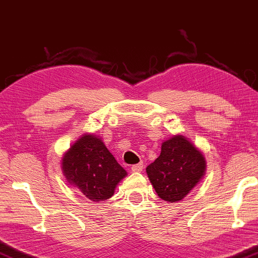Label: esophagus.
<instances>
[{"mask_svg":"<svg viewBox=\"0 0 258 258\" xmlns=\"http://www.w3.org/2000/svg\"><path fill=\"white\" fill-rule=\"evenodd\" d=\"M142 170H143V163H138L132 166L133 172H142Z\"/></svg>","mask_w":258,"mask_h":258,"instance_id":"esophagus-1","label":"esophagus"}]
</instances>
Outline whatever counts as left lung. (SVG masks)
I'll return each mask as SVG.
<instances>
[{"instance_id":"8db88e82","label":"left lung","mask_w":258,"mask_h":258,"mask_svg":"<svg viewBox=\"0 0 258 258\" xmlns=\"http://www.w3.org/2000/svg\"><path fill=\"white\" fill-rule=\"evenodd\" d=\"M206 158L184 135L164 141L160 155L147 167V174L160 199L178 203L201 181Z\"/></svg>"}]
</instances>
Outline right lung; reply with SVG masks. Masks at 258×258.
<instances>
[{"mask_svg":"<svg viewBox=\"0 0 258 258\" xmlns=\"http://www.w3.org/2000/svg\"><path fill=\"white\" fill-rule=\"evenodd\" d=\"M61 171L69 185L93 203L113 197L126 171L117 163L106 144L94 134L78 138L61 158Z\"/></svg>","mask_w":258,"mask_h":258,"instance_id":"right-lung-1","label":"right lung"}]
</instances>
